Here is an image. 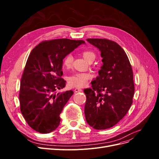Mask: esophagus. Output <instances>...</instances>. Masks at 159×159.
Masks as SVG:
<instances>
[{
    "label": "esophagus",
    "instance_id": "34e87169",
    "mask_svg": "<svg viewBox=\"0 0 159 159\" xmlns=\"http://www.w3.org/2000/svg\"><path fill=\"white\" fill-rule=\"evenodd\" d=\"M74 91L75 93H78V92H81V91H82V89H80V88H75L74 89Z\"/></svg>",
    "mask_w": 159,
    "mask_h": 159
}]
</instances>
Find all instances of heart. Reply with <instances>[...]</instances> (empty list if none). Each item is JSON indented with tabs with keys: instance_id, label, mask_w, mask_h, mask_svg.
I'll return each instance as SVG.
<instances>
[{
	"instance_id": "obj_1",
	"label": "heart",
	"mask_w": 159,
	"mask_h": 159,
	"mask_svg": "<svg viewBox=\"0 0 159 159\" xmlns=\"http://www.w3.org/2000/svg\"><path fill=\"white\" fill-rule=\"evenodd\" d=\"M84 58L88 62L93 61L95 59V54L92 51H84L82 52ZM73 56L71 54L67 55L63 60V66L66 69L70 68L73 63ZM91 78L88 73H78L73 74L68 78V84L72 88H81L88 84Z\"/></svg>"
}]
</instances>
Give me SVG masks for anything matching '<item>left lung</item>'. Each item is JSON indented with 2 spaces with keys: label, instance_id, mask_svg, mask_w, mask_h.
<instances>
[{
  "label": "left lung",
  "instance_id": "1",
  "mask_svg": "<svg viewBox=\"0 0 159 159\" xmlns=\"http://www.w3.org/2000/svg\"><path fill=\"white\" fill-rule=\"evenodd\" d=\"M87 41L101 52L103 65L91 81L92 89H84L85 119L95 129H107L122 119L131 106L133 70L126 53L116 42L99 38Z\"/></svg>",
  "mask_w": 159,
  "mask_h": 159
}]
</instances>
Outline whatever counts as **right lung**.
I'll use <instances>...</instances> for the list:
<instances>
[{
  "label": "right lung",
  "mask_w": 159,
  "mask_h": 159,
  "mask_svg": "<svg viewBox=\"0 0 159 159\" xmlns=\"http://www.w3.org/2000/svg\"><path fill=\"white\" fill-rule=\"evenodd\" d=\"M84 40L61 38L41 42L28 56L20 81V111L30 127L40 133H49L59 126L60 115L73 91L56 93L66 81L62 65L64 57Z\"/></svg>",
  "instance_id": "add662e5"
}]
</instances>
